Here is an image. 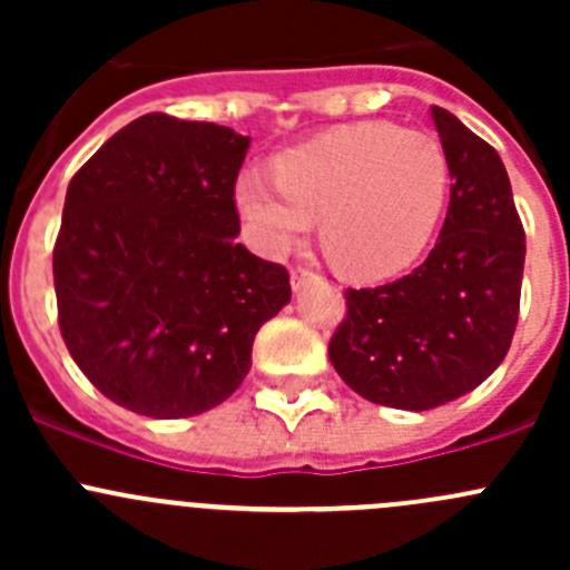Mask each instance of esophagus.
<instances>
[{"instance_id":"obj_1","label":"esophagus","mask_w":570,"mask_h":570,"mask_svg":"<svg viewBox=\"0 0 570 570\" xmlns=\"http://www.w3.org/2000/svg\"><path fill=\"white\" fill-rule=\"evenodd\" d=\"M312 284H320V275L312 273V269H303V267H295L292 269V289L295 292H303L306 286Z\"/></svg>"}]
</instances>
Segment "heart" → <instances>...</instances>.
Returning <instances> with one entry per match:
<instances>
[{"instance_id":"obj_1","label":"heart","mask_w":570,"mask_h":570,"mask_svg":"<svg viewBox=\"0 0 570 570\" xmlns=\"http://www.w3.org/2000/svg\"><path fill=\"white\" fill-rule=\"evenodd\" d=\"M273 174L243 170L234 184L253 248L286 256L320 215L322 248L358 281L392 278L428 250L452 178L439 137L389 120L336 126L286 148Z\"/></svg>"}]
</instances>
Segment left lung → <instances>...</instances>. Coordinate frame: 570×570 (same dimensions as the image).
Masks as SVG:
<instances>
[{
  "instance_id": "8db88e82",
  "label": "left lung",
  "mask_w": 570,
  "mask_h": 570,
  "mask_svg": "<svg viewBox=\"0 0 570 570\" xmlns=\"http://www.w3.org/2000/svg\"><path fill=\"white\" fill-rule=\"evenodd\" d=\"M430 115L452 174L439 243L405 278L347 289V317L327 347L355 394L400 411L458 400L502 364L524 275V228L502 159L452 112Z\"/></svg>"
}]
</instances>
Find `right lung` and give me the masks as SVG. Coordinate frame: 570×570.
<instances>
[{"label":"right lung","mask_w":570,"mask_h":570,"mask_svg":"<svg viewBox=\"0 0 570 570\" xmlns=\"http://www.w3.org/2000/svg\"><path fill=\"white\" fill-rule=\"evenodd\" d=\"M250 137L151 112L77 176L55 245L60 333L115 405L187 419L250 370L258 327L289 303V273L239 237L234 184Z\"/></svg>","instance_id":"right-lung-1"}]
</instances>
